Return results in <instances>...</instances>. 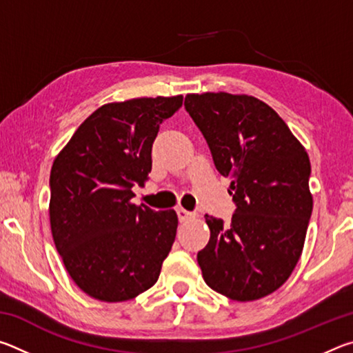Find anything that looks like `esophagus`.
Listing matches in <instances>:
<instances>
[{
    "mask_svg": "<svg viewBox=\"0 0 353 353\" xmlns=\"http://www.w3.org/2000/svg\"><path fill=\"white\" fill-rule=\"evenodd\" d=\"M176 212H177V218H179V221H181V223H183V221H188L191 218H194V213L185 210V208H177Z\"/></svg>",
    "mask_w": 353,
    "mask_h": 353,
    "instance_id": "34e87169",
    "label": "esophagus"
}]
</instances>
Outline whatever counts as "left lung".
<instances>
[{"mask_svg": "<svg viewBox=\"0 0 353 353\" xmlns=\"http://www.w3.org/2000/svg\"><path fill=\"white\" fill-rule=\"evenodd\" d=\"M185 110L208 145L221 176L230 177L229 223L205 214L210 240L198 252L205 283L248 302L271 294L294 270L313 198L305 149L270 105L246 94H187Z\"/></svg>", "mask_w": 353, "mask_h": 353, "instance_id": "8db88e82", "label": "left lung"}]
</instances>
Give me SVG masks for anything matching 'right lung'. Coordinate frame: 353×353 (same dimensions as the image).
Listing matches in <instances>:
<instances>
[{
	"mask_svg": "<svg viewBox=\"0 0 353 353\" xmlns=\"http://www.w3.org/2000/svg\"><path fill=\"white\" fill-rule=\"evenodd\" d=\"M182 101L179 94L99 107L52 163V238L71 279L88 296L123 302L157 282L174 243L177 214L130 199L152 168L160 124Z\"/></svg>",
	"mask_w": 353,
	"mask_h": 353,
	"instance_id": "add662e5",
	"label": "right lung"
}]
</instances>
